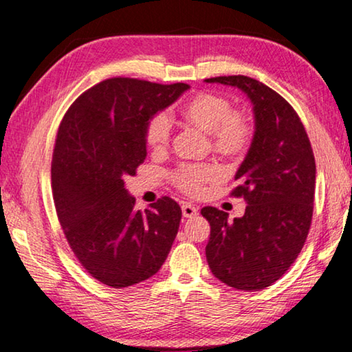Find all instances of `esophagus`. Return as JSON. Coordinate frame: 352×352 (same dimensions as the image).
Returning a JSON list of instances; mask_svg holds the SVG:
<instances>
[{"label": "esophagus", "mask_w": 352, "mask_h": 352, "mask_svg": "<svg viewBox=\"0 0 352 352\" xmlns=\"http://www.w3.org/2000/svg\"><path fill=\"white\" fill-rule=\"evenodd\" d=\"M182 212H183L184 217L190 219V217L197 216L199 210H197V208H195L194 205H190V204H183V205H182Z\"/></svg>", "instance_id": "obj_1"}]
</instances>
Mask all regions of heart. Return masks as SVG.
I'll use <instances>...</instances> for the list:
<instances>
[{
    "label": "heart",
    "instance_id": "heart-1",
    "mask_svg": "<svg viewBox=\"0 0 352 352\" xmlns=\"http://www.w3.org/2000/svg\"><path fill=\"white\" fill-rule=\"evenodd\" d=\"M184 122L208 133L212 151L226 158H237L248 151L253 140V124L247 113L233 110L222 94L197 93L178 109ZM170 124L157 113L144 124V142L151 151H163L169 144ZM172 182L190 195L201 192L205 183L216 180L217 170L210 164H180L172 172Z\"/></svg>",
    "mask_w": 352,
    "mask_h": 352
}]
</instances>
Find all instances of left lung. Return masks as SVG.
I'll use <instances>...</instances> for the list:
<instances>
[{
  "instance_id": "left-lung-1",
  "label": "left lung",
  "mask_w": 352,
  "mask_h": 352,
  "mask_svg": "<svg viewBox=\"0 0 352 352\" xmlns=\"http://www.w3.org/2000/svg\"><path fill=\"white\" fill-rule=\"evenodd\" d=\"M208 83L237 87L254 111V136L236 172L233 197L245 214L228 220L214 206L201 208L211 226L205 248L212 275L237 290H261L278 281L300 254L312 223L315 158L311 141L287 100L247 76H220Z\"/></svg>"
}]
</instances>
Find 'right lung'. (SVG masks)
Segmentation results:
<instances>
[{
  "mask_svg": "<svg viewBox=\"0 0 352 352\" xmlns=\"http://www.w3.org/2000/svg\"><path fill=\"white\" fill-rule=\"evenodd\" d=\"M188 88L111 77L82 93L58 126L51 163L58 222L83 269L113 289L153 276L178 233L175 200L135 210L122 178L146 160L147 119Z\"/></svg>",
  "mask_w": 352,
  "mask_h": 352,
  "instance_id": "obj_1",
  "label": "right lung"
}]
</instances>
